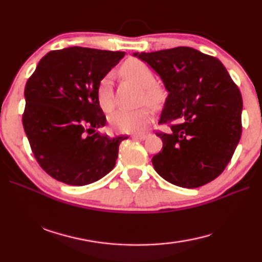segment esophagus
Listing matches in <instances>:
<instances>
[{
	"mask_svg": "<svg viewBox=\"0 0 262 262\" xmlns=\"http://www.w3.org/2000/svg\"><path fill=\"white\" fill-rule=\"evenodd\" d=\"M130 136L133 137V139H136V140H141V141H143V140L147 139L148 134H147V133H142V134H132Z\"/></svg>",
	"mask_w": 262,
	"mask_h": 262,
	"instance_id": "34e87169",
	"label": "esophagus"
}]
</instances>
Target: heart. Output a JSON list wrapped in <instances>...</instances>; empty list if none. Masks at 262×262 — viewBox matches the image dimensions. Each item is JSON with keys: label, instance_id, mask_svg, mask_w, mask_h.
<instances>
[{"label": "heart", "instance_id": "b5f03b06", "mask_svg": "<svg viewBox=\"0 0 262 262\" xmlns=\"http://www.w3.org/2000/svg\"><path fill=\"white\" fill-rule=\"evenodd\" d=\"M120 72L123 77L143 88V95L150 103H156L159 99V90L154 85L155 75L148 64L137 59H129L121 66ZM98 103L100 108L106 113L112 112L115 100L112 90V79L110 75L101 79L98 91ZM152 111L149 107H142L135 111L120 110L110 118L113 128L122 133H139L151 121Z\"/></svg>", "mask_w": 262, "mask_h": 262}]
</instances>
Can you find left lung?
Masks as SVG:
<instances>
[{"mask_svg":"<svg viewBox=\"0 0 262 262\" xmlns=\"http://www.w3.org/2000/svg\"><path fill=\"white\" fill-rule=\"evenodd\" d=\"M162 78L167 98L157 133L163 149L152 157L168 183L196 188L217 178L231 159L242 135L243 99L222 62L190 47L134 53Z\"/></svg>","mask_w":262,"mask_h":262,"instance_id":"obj_1","label":"left lung"}]
</instances>
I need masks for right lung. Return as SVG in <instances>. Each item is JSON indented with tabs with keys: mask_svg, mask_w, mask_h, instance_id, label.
<instances>
[{
	"mask_svg": "<svg viewBox=\"0 0 262 262\" xmlns=\"http://www.w3.org/2000/svg\"><path fill=\"white\" fill-rule=\"evenodd\" d=\"M125 52L68 47L39 61L25 85L23 126L39 165L52 178L73 186L95 183L112 171L119 145L97 130L106 118L98 85Z\"/></svg>",
	"mask_w": 262,
	"mask_h": 262,
	"instance_id": "right-lung-1",
	"label": "right lung"
}]
</instances>
